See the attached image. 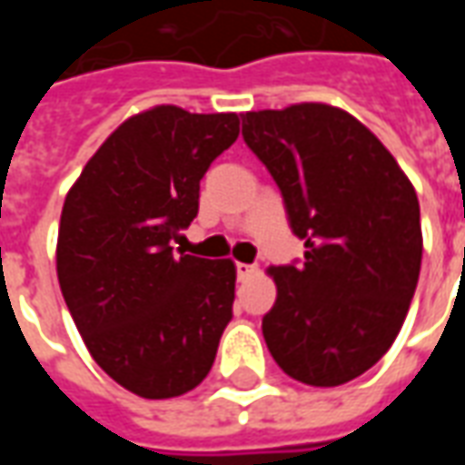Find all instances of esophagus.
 <instances>
[{"label": "esophagus", "mask_w": 465, "mask_h": 465, "mask_svg": "<svg viewBox=\"0 0 465 465\" xmlns=\"http://www.w3.org/2000/svg\"><path fill=\"white\" fill-rule=\"evenodd\" d=\"M253 273H256V266H252V263H236V276H239V282H246Z\"/></svg>", "instance_id": "esophagus-1"}]
</instances>
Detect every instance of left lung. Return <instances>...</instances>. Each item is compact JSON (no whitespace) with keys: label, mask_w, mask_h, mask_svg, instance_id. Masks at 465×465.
Instances as JSON below:
<instances>
[{"label":"left lung","mask_w":465,"mask_h":465,"mask_svg":"<svg viewBox=\"0 0 465 465\" xmlns=\"http://www.w3.org/2000/svg\"><path fill=\"white\" fill-rule=\"evenodd\" d=\"M249 143L282 189L303 263L272 266L266 346L283 373L341 386L396 341L420 272L419 196L396 159L339 106L306 102L242 114Z\"/></svg>","instance_id":"8db88e82"}]
</instances>
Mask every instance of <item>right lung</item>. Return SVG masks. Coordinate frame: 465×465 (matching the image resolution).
I'll use <instances>...</instances> for the list:
<instances>
[{"mask_svg": "<svg viewBox=\"0 0 465 465\" xmlns=\"http://www.w3.org/2000/svg\"><path fill=\"white\" fill-rule=\"evenodd\" d=\"M239 136V114L162 104L109 134L69 189L56 276L92 359L142 399L196 389L232 322V259L173 253L199 182Z\"/></svg>", "mask_w": 465, "mask_h": 465, "instance_id": "obj_1", "label": "right lung"}]
</instances>
